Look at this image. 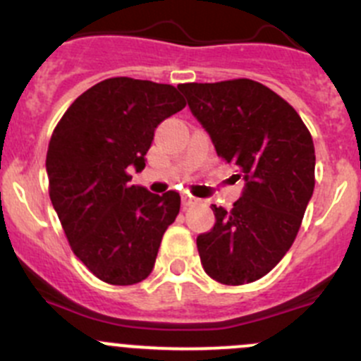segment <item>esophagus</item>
Instances as JSON below:
<instances>
[{"mask_svg":"<svg viewBox=\"0 0 361 361\" xmlns=\"http://www.w3.org/2000/svg\"><path fill=\"white\" fill-rule=\"evenodd\" d=\"M195 202V199L192 197V195H181V204H183V208H188V206H192Z\"/></svg>","mask_w":361,"mask_h":361,"instance_id":"1","label":"esophagus"}]
</instances>
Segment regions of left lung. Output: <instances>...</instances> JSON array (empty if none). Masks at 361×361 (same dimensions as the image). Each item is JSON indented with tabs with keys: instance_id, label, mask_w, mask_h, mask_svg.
<instances>
[{
	"instance_id": "8db88e82",
	"label": "left lung",
	"mask_w": 361,
	"mask_h": 361,
	"mask_svg": "<svg viewBox=\"0 0 361 361\" xmlns=\"http://www.w3.org/2000/svg\"><path fill=\"white\" fill-rule=\"evenodd\" d=\"M216 155L236 167L241 197L213 206L215 226L197 236L213 281L241 286L264 277L291 248L314 192L312 135L284 99L250 79L178 86Z\"/></svg>"
}]
</instances>
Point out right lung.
I'll return each mask as SVG.
<instances>
[{"label": "right lung", "mask_w": 361, "mask_h": 361, "mask_svg": "<svg viewBox=\"0 0 361 361\" xmlns=\"http://www.w3.org/2000/svg\"><path fill=\"white\" fill-rule=\"evenodd\" d=\"M185 107L171 84L113 77L63 114L47 149L49 195L73 254L100 281L132 286L155 266L180 194L130 185L157 127Z\"/></svg>", "instance_id": "add662e5"}]
</instances>
